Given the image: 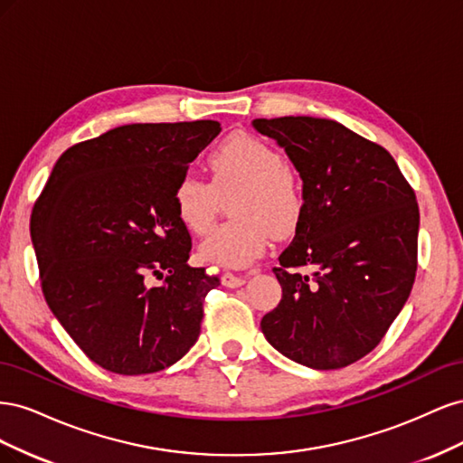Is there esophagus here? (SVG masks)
Listing matches in <instances>:
<instances>
[{"mask_svg":"<svg viewBox=\"0 0 463 463\" xmlns=\"http://www.w3.org/2000/svg\"><path fill=\"white\" fill-rule=\"evenodd\" d=\"M243 282H245L243 276H235V274H232V272H226V274L222 276V284L226 286V288H232V289H233V288H240Z\"/></svg>","mask_w":463,"mask_h":463,"instance_id":"34e87169","label":"esophagus"}]
</instances>
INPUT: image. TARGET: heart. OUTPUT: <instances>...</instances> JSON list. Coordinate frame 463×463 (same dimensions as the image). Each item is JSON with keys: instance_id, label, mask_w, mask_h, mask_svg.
Listing matches in <instances>:
<instances>
[{"instance_id": "obj_1", "label": "heart", "mask_w": 463, "mask_h": 463, "mask_svg": "<svg viewBox=\"0 0 463 463\" xmlns=\"http://www.w3.org/2000/svg\"><path fill=\"white\" fill-rule=\"evenodd\" d=\"M213 185L184 177L174 193L175 214L184 226L203 235L213 228L218 193L243 185L233 203L237 220L223 223L201 245V257L223 269H243L264 253L276 235L298 228L303 214V191L284 156L260 138L240 133L226 138L208 156Z\"/></svg>"}]
</instances>
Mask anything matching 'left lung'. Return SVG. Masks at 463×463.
I'll list each match as a JSON object with an SVG mask.
<instances>
[{"mask_svg": "<svg viewBox=\"0 0 463 463\" xmlns=\"http://www.w3.org/2000/svg\"><path fill=\"white\" fill-rule=\"evenodd\" d=\"M303 179L296 237L272 272L278 307L264 338L299 365L342 369L365 357L403 309L417 270L419 208L390 154L342 123L253 119ZM301 268H307L305 273Z\"/></svg>", "mask_w": 463, "mask_h": 463, "instance_id": "8db88e82", "label": "left lung"}]
</instances>
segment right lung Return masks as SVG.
<instances>
[{"label":"right lung","mask_w":463,"mask_h":463,"mask_svg":"<svg viewBox=\"0 0 463 463\" xmlns=\"http://www.w3.org/2000/svg\"><path fill=\"white\" fill-rule=\"evenodd\" d=\"M222 131L213 119L131 123L67 148L34 204L31 237L46 303L96 365L146 374L197 342L220 286L193 269L174 193ZM148 273L165 278L156 288Z\"/></svg>","instance_id":"right-lung-1"}]
</instances>
